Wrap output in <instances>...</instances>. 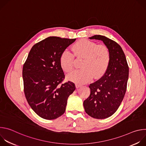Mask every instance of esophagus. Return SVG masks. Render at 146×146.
Masks as SVG:
<instances>
[{
    "label": "esophagus",
    "instance_id": "obj_1",
    "mask_svg": "<svg viewBox=\"0 0 146 146\" xmlns=\"http://www.w3.org/2000/svg\"><path fill=\"white\" fill-rule=\"evenodd\" d=\"M81 86V84H76V88H78L80 87Z\"/></svg>",
    "mask_w": 146,
    "mask_h": 146
}]
</instances>
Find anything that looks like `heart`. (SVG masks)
Returning a JSON list of instances; mask_svg holds the SVG:
<instances>
[{
  "mask_svg": "<svg viewBox=\"0 0 146 146\" xmlns=\"http://www.w3.org/2000/svg\"><path fill=\"white\" fill-rule=\"evenodd\" d=\"M74 56L82 58L81 69L76 70L68 75V78L79 84H84L94 76L95 77L103 75L109 66L110 54L108 47L99 44L94 41L82 39L76 42L73 47ZM60 63L62 68L66 72L72 71L74 66V55L65 50L61 54Z\"/></svg>",
  "mask_w": 146,
  "mask_h": 146,
  "instance_id": "1",
  "label": "heart"
}]
</instances>
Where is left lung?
<instances>
[{
	"label": "left lung",
	"instance_id": "1",
	"mask_svg": "<svg viewBox=\"0 0 146 146\" xmlns=\"http://www.w3.org/2000/svg\"><path fill=\"white\" fill-rule=\"evenodd\" d=\"M90 38L103 41L109 48L110 59L105 73L89 86L90 95L83 105L91 117L104 119L112 115L121 105L127 90L129 66L122 48L115 41L102 35Z\"/></svg>",
	"mask_w": 146,
	"mask_h": 146
}]
</instances>
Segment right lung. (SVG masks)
<instances>
[{"label": "right lung", "mask_w": 146, "mask_h": 146, "mask_svg": "<svg viewBox=\"0 0 146 146\" xmlns=\"http://www.w3.org/2000/svg\"><path fill=\"white\" fill-rule=\"evenodd\" d=\"M76 39L51 36L35 44L23 66L24 90L27 102L40 117L54 119L63 114L67 100L76 89L72 81L62 83L65 74L60 58Z\"/></svg>", "instance_id": "obj_1"}]
</instances>
